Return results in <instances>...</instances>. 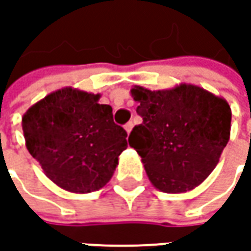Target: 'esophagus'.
Here are the masks:
<instances>
[{
	"label": "esophagus",
	"mask_w": 251,
	"mask_h": 251,
	"mask_svg": "<svg viewBox=\"0 0 251 251\" xmlns=\"http://www.w3.org/2000/svg\"><path fill=\"white\" fill-rule=\"evenodd\" d=\"M132 127H134V124H132V121H128V123H127L126 126H124V128H126V131H127L128 134H130L131 130H132Z\"/></svg>",
	"instance_id": "esophagus-1"
}]
</instances>
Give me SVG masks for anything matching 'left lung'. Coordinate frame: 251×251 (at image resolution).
Wrapping results in <instances>:
<instances>
[{
    "mask_svg": "<svg viewBox=\"0 0 251 251\" xmlns=\"http://www.w3.org/2000/svg\"><path fill=\"white\" fill-rule=\"evenodd\" d=\"M142 124L130 132L147 175L163 193H184L215 169L230 135L226 100L194 85L168 91L131 89Z\"/></svg>",
    "mask_w": 251,
    "mask_h": 251,
    "instance_id": "1",
    "label": "left lung"
}]
</instances>
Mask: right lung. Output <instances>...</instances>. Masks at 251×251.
<instances>
[{
    "label": "right lung",
    "instance_id": "obj_1",
    "mask_svg": "<svg viewBox=\"0 0 251 251\" xmlns=\"http://www.w3.org/2000/svg\"><path fill=\"white\" fill-rule=\"evenodd\" d=\"M99 95L64 88L47 95L22 119L29 153L46 176L73 193L101 188L127 145V131L113 120Z\"/></svg>",
    "mask_w": 251,
    "mask_h": 251
}]
</instances>
